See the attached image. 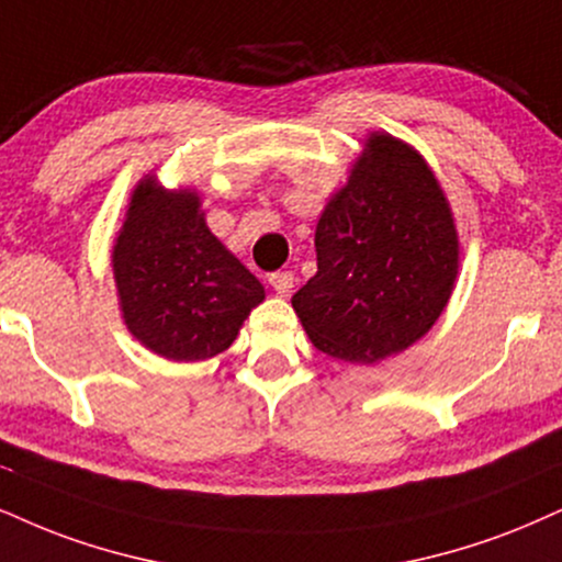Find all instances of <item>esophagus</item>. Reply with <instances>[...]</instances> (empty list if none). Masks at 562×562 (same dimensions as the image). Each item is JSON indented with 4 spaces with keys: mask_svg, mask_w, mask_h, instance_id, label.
<instances>
[{
    "mask_svg": "<svg viewBox=\"0 0 562 562\" xmlns=\"http://www.w3.org/2000/svg\"><path fill=\"white\" fill-rule=\"evenodd\" d=\"M270 286H273V292L279 296H289L294 286V273L292 270H279V273H270Z\"/></svg>",
    "mask_w": 562,
    "mask_h": 562,
    "instance_id": "esophagus-1",
    "label": "esophagus"
}]
</instances>
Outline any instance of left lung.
Returning a JSON list of instances; mask_svg holds the SVG:
<instances>
[{
	"mask_svg": "<svg viewBox=\"0 0 562 562\" xmlns=\"http://www.w3.org/2000/svg\"><path fill=\"white\" fill-rule=\"evenodd\" d=\"M317 273L292 296L310 341L344 362H380L432 328L459 273V234L417 150L367 137L315 228Z\"/></svg>",
	"mask_w": 562,
	"mask_h": 562,
	"instance_id": "left-lung-1",
	"label": "left lung"
}]
</instances>
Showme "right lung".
Masks as SVG:
<instances>
[{
  "label": "right lung",
  "mask_w": 562,
  "mask_h": 562,
  "mask_svg": "<svg viewBox=\"0 0 562 562\" xmlns=\"http://www.w3.org/2000/svg\"><path fill=\"white\" fill-rule=\"evenodd\" d=\"M112 268L130 334L158 357L200 362L228 349L266 289L205 226L192 190L135 187Z\"/></svg>",
  "instance_id": "right-lung-1"
}]
</instances>
